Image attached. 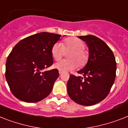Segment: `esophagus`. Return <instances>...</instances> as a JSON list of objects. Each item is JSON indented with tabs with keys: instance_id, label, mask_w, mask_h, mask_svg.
<instances>
[{
	"instance_id": "obj_1",
	"label": "esophagus",
	"mask_w": 128,
	"mask_h": 128,
	"mask_svg": "<svg viewBox=\"0 0 128 128\" xmlns=\"http://www.w3.org/2000/svg\"><path fill=\"white\" fill-rule=\"evenodd\" d=\"M62 73V71H60V70H59V74H61Z\"/></svg>"
}]
</instances>
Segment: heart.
<instances>
[{
	"label": "heart",
	"instance_id": "heart-1",
	"mask_svg": "<svg viewBox=\"0 0 128 128\" xmlns=\"http://www.w3.org/2000/svg\"><path fill=\"white\" fill-rule=\"evenodd\" d=\"M66 52L68 58L56 63L54 67L60 71H69L75 69L78 65L79 68L86 66L89 60V52L85 49V43L77 37H70L64 40L63 43L56 42L52 46L51 54L55 60H59Z\"/></svg>",
	"mask_w": 128,
	"mask_h": 128
}]
</instances>
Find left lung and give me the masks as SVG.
I'll list each match as a JSON object with an SVG mask.
<instances>
[{
  "label": "left lung",
  "instance_id": "1",
  "mask_svg": "<svg viewBox=\"0 0 128 128\" xmlns=\"http://www.w3.org/2000/svg\"><path fill=\"white\" fill-rule=\"evenodd\" d=\"M89 47L86 66L71 74L67 91L72 100L81 105L91 106L107 96L116 78V62L112 50L103 40L92 35L79 36Z\"/></svg>",
  "mask_w": 128,
  "mask_h": 128
}]
</instances>
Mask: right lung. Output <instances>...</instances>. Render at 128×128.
<instances>
[{
	"label": "right lung",
	"mask_w": 128,
	"mask_h": 128,
	"mask_svg": "<svg viewBox=\"0 0 128 128\" xmlns=\"http://www.w3.org/2000/svg\"><path fill=\"white\" fill-rule=\"evenodd\" d=\"M61 35L42 32L21 40L8 55L6 79L19 100L36 102L50 93L58 78L57 69L42 72L53 64L51 48Z\"/></svg>",
	"instance_id": "right-lung-1"
}]
</instances>
